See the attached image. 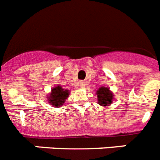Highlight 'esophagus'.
I'll use <instances>...</instances> for the list:
<instances>
[{
	"label": "esophagus",
	"instance_id": "34e87169",
	"mask_svg": "<svg viewBox=\"0 0 160 160\" xmlns=\"http://www.w3.org/2000/svg\"><path fill=\"white\" fill-rule=\"evenodd\" d=\"M79 85H80V87H86V84H85V82H83V81L80 82V83H79Z\"/></svg>",
	"mask_w": 160,
	"mask_h": 160
}]
</instances>
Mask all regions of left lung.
<instances>
[{
	"label": "left lung",
	"instance_id": "obj_1",
	"mask_svg": "<svg viewBox=\"0 0 160 160\" xmlns=\"http://www.w3.org/2000/svg\"><path fill=\"white\" fill-rule=\"evenodd\" d=\"M98 100L100 105L102 106H108L112 102L113 94L110 92V90L107 87H102L97 90Z\"/></svg>",
	"mask_w": 160,
	"mask_h": 160
}]
</instances>
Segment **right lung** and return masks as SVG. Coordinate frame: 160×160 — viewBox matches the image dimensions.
<instances>
[{"instance_id":"add662e5","label":"right lung","mask_w":160,"mask_h":160,"mask_svg":"<svg viewBox=\"0 0 160 160\" xmlns=\"http://www.w3.org/2000/svg\"><path fill=\"white\" fill-rule=\"evenodd\" d=\"M69 93V90H64L60 86H58L52 90V93L49 98V102H50V104L53 106L62 107L70 94Z\"/></svg>"}]
</instances>
